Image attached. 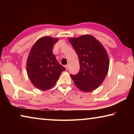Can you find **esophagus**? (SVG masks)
Segmentation results:
<instances>
[{
  "mask_svg": "<svg viewBox=\"0 0 134 134\" xmlns=\"http://www.w3.org/2000/svg\"><path fill=\"white\" fill-rule=\"evenodd\" d=\"M65 69H66V70H67L68 69H69V65H65Z\"/></svg>",
  "mask_w": 134,
  "mask_h": 134,
  "instance_id": "esophagus-1",
  "label": "esophagus"
}]
</instances>
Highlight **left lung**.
Instances as JSON below:
<instances>
[{"label":"left lung","instance_id":"8db88e82","mask_svg":"<svg viewBox=\"0 0 134 134\" xmlns=\"http://www.w3.org/2000/svg\"><path fill=\"white\" fill-rule=\"evenodd\" d=\"M77 54L80 71L70 75L76 87L85 92L96 89L107 75L109 60L102 44L90 35L69 39Z\"/></svg>","mask_w":134,"mask_h":134}]
</instances>
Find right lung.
<instances>
[{
	"instance_id": "add662e5",
	"label": "right lung",
	"mask_w": 134,
	"mask_h": 134,
	"mask_svg": "<svg viewBox=\"0 0 134 134\" xmlns=\"http://www.w3.org/2000/svg\"><path fill=\"white\" fill-rule=\"evenodd\" d=\"M58 39L45 36L32 47L26 62L27 74L31 83L40 90H47L55 85L62 72L65 70L53 53L54 45Z\"/></svg>"
}]
</instances>
